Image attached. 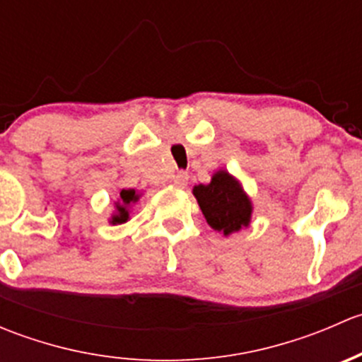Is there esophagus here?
I'll return each instance as SVG.
<instances>
[{
  "label": "esophagus",
  "instance_id": "1",
  "mask_svg": "<svg viewBox=\"0 0 362 362\" xmlns=\"http://www.w3.org/2000/svg\"><path fill=\"white\" fill-rule=\"evenodd\" d=\"M189 182V173L187 171H177V173L173 175V184L178 185V187H185Z\"/></svg>",
  "mask_w": 362,
  "mask_h": 362
}]
</instances>
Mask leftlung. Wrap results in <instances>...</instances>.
Wrapping results in <instances>:
<instances>
[{
	"label": "left lung",
	"mask_w": 362,
	"mask_h": 362,
	"mask_svg": "<svg viewBox=\"0 0 362 362\" xmlns=\"http://www.w3.org/2000/svg\"><path fill=\"white\" fill-rule=\"evenodd\" d=\"M192 192L198 199L204 218L215 231L229 235L249 226L252 214L250 199L243 194L238 182L228 171H218L214 175L210 184L196 185Z\"/></svg>",
	"instance_id": "left-lung-1"
}]
</instances>
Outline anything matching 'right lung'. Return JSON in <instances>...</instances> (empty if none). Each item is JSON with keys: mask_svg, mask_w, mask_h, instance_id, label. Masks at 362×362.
<instances>
[{"mask_svg": "<svg viewBox=\"0 0 362 362\" xmlns=\"http://www.w3.org/2000/svg\"><path fill=\"white\" fill-rule=\"evenodd\" d=\"M140 196L134 192V189H122L120 191V203H117V214L112 217V224H122L129 218V211H127V206L131 203L138 202Z\"/></svg>", "mask_w": 362, "mask_h": 362, "instance_id": "right-lung-1", "label": "right lung"}]
</instances>
